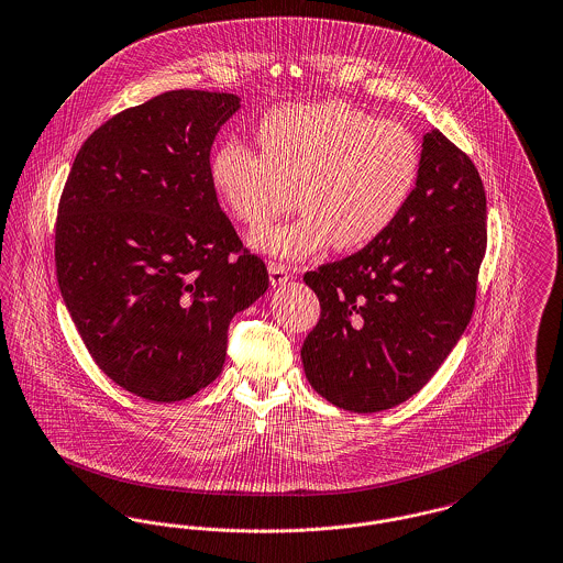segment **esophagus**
Returning a JSON list of instances; mask_svg holds the SVG:
<instances>
[{"label": "esophagus", "mask_w": 563, "mask_h": 563, "mask_svg": "<svg viewBox=\"0 0 563 563\" xmlns=\"http://www.w3.org/2000/svg\"><path fill=\"white\" fill-rule=\"evenodd\" d=\"M267 272H269L272 287H280V285H285V283H289L294 278V272L287 265L276 264V262L267 265Z\"/></svg>", "instance_id": "1"}]
</instances>
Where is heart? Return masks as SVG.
Instances as JSON below:
<instances>
[{"instance_id": "b5f03b06", "label": "heart", "mask_w": 563, "mask_h": 563, "mask_svg": "<svg viewBox=\"0 0 563 563\" xmlns=\"http://www.w3.org/2000/svg\"><path fill=\"white\" fill-rule=\"evenodd\" d=\"M257 137L264 156L225 140L208 172L223 208L249 228L283 210L296 187L298 217L249 235L269 257L301 260L331 242L338 251L362 249L391 228L419 178L412 133L344 101L276 108Z\"/></svg>"}]
</instances>
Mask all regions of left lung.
<instances>
[{"label":"left lung","mask_w":563,"mask_h":563,"mask_svg":"<svg viewBox=\"0 0 563 563\" xmlns=\"http://www.w3.org/2000/svg\"><path fill=\"white\" fill-rule=\"evenodd\" d=\"M478 169L438 130L385 233L303 274L321 319L301 346L308 383L333 406L380 412L426 387L470 323L487 249Z\"/></svg>","instance_id":"8db88e82"}]
</instances>
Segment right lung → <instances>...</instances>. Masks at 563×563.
I'll return each mask as SVG.
<instances>
[{
    "label": "right lung",
    "mask_w": 563,
    "mask_h": 563,
    "mask_svg": "<svg viewBox=\"0 0 563 563\" xmlns=\"http://www.w3.org/2000/svg\"><path fill=\"white\" fill-rule=\"evenodd\" d=\"M233 93L167 91L91 133L55 228L57 280L87 351L119 387L180 401L223 369L235 312L262 298L265 264L210 183Z\"/></svg>",
    "instance_id": "obj_1"
}]
</instances>
